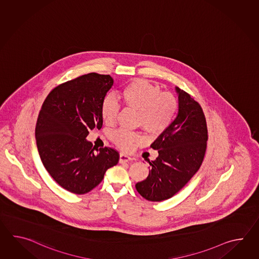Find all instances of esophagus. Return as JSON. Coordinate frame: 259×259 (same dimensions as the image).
<instances>
[{"instance_id":"34e87169","label":"esophagus","mask_w":259,"mask_h":259,"mask_svg":"<svg viewBox=\"0 0 259 259\" xmlns=\"http://www.w3.org/2000/svg\"><path fill=\"white\" fill-rule=\"evenodd\" d=\"M131 160H132V157H130L128 155L124 154H120L119 155V163H127Z\"/></svg>"}]
</instances>
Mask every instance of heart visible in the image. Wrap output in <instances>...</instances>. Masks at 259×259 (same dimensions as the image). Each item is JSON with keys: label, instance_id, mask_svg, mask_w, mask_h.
<instances>
[{"label": "heart", "instance_id": "heart-1", "mask_svg": "<svg viewBox=\"0 0 259 259\" xmlns=\"http://www.w3.org/2000/svg\"><path fill=\"white\" fill-rule=\"evenodd\" d=\"M117 98L127 109L137 112L135 123L152 137H157L170 127L179 110V102L174 94L162 92L159 85L146 79L137 78L127 83L117 93ZM119 105L111 97H106L100 108V115L107 126L116 121ZM112 141L117 147L128 151L143 137L139 132L119 130L112 134Z\"/></svg>", "mask_w": 259, "mask_h": 259}]
</instances>
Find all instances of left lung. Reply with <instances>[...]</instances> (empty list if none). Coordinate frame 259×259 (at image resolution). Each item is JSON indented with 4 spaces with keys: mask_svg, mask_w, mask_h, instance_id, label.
<instances>
[{
    "mask_svg": "<svg viewBox=\"0 0 259 259\" xmlns=\"http://www.w3.org/2000/svg\"><path fill=\"white\" fill-rule=\"evenodd\" d=\"M179 94L176 119L151 148L158 151L157 158L149 162L146 180L135 185L138 193L151 202H161L175 195L199 170L207 145V126L198 102L183 90Z\"/></svg>",
    "mask_w": 259,
    "mask_h": 259,
    "instance_id": "1",
    "label": "left lung"
}]
</instances>
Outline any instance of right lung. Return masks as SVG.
<instances>
[{
	"label": "right lung",
	"mask_w": 259,
	"mask_h": 259,
	"mask_svg": "<svg viewBox=\"0 0 259 259\" xmlns=\"http://www.w3.org/2000/svg\"><path fill=\"white\" fill-rule=\"evenodd\" d=\"M110 75L89 73L62 83L44 100L35 128L44 167L61 187L76 194L92 191L119 154L104 147L94 152L89 131L103 126L100 108L113 85Z\"/></svg>",
	"instance_id": "right-lung-1"
}]
</instances>
